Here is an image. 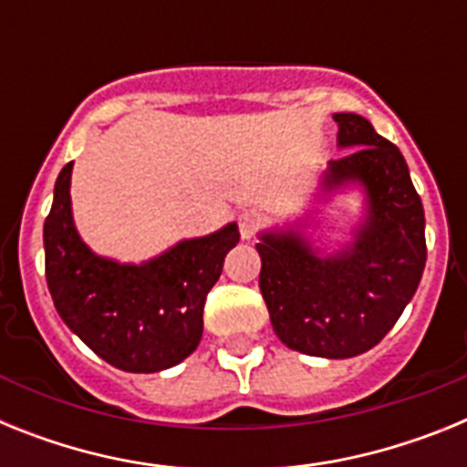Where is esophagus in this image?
<instances>
[{"mask_svg": "<svg viewBox=\"0 0 467 467\" xmlns=\"http://www.w3.org/2000/svg\"><path fill=\"white\" fill-rule=\"evenodd\" d=\"M259 226H262V220H259L257 213H241L238 214V231H241L243 241H250V238H254V234L259 231Z\"/></svg>", "mask_w": 467, "mask_h": 467, "instance_id": "34e87169", "label": "esophagus"}]
</instances>
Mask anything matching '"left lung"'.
Here are the masks:
<instances>
[{
	"label": "left lung",
	"mask_w": 467,
	"mask_h": 467,
	"mask_svg": "<svg viewBox=\"0 0 467 467\" xmlns=\"http://www.w3.org/2000/svg\"><path fill=\"white\" fill-rule=\"evenodd\" d=\"M337 142L325 192L360 184L367 217L356 241L317 257L296 229L259 236L262 290L278 339L316 358H353L390 332L426 266V217L407 161L360 114H334Z\"/></svg>",
	"instance_id": "8db88e82"
}]
</instances>
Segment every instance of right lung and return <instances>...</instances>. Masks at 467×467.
Masks as SVG:
<instances>
[{
    "mask_svg": "<svg viewBox=\"0 0 467 467\" xmlns=\"http://www.w3.org/2000/svg\"><path fill=\"white\" fill-rule=\"evenodd\" d=\"M72 163L60 171L44 222L47 283L56 311L93 353L123 372L151 374L175 367L203 334L205 296L226 253L241 241L236 222L210 236L177 243L140 264L98 254L74 229Z\"/></svg>",
    "mask_w": 467,
    "mask_h": 467,
    "instance_id": "obj_1",
    "label": "right lung"
}]
</instances>
